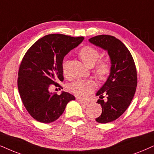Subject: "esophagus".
I'll list each match as a JSON object with an SVG mask.
<instances>
[{
    "mask_svg": "<svg viewBox=\"0 0 154 154\" xmlns=\"http://www.w3.org/2000/svg\"><path fill=\"white\" fill-rule=\"evenodd\" d=\"M77 102H79V103H80V104H85V105L87 104V102H85V101L81 100H79V99H77Z\"/></svg>",
    "mask_w": 154,
    "mask_h": 154,
    "instance_id": "34e87169",
    "label": "esophagus"
}]
</instances>
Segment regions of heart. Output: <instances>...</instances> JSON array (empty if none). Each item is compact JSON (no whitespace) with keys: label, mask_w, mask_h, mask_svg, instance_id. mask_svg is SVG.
<instances>
[{"label":"heart","mask_w":154,"mask_h":154,"mask_svg":"<svg viewBox=\"0 0 154 154\" xmlns=\"http://www.w3.org/2000/svg\"><path fill=\"white\" fill-rule=\"evenodd\" d=\"M79 56L87 67H92L95 65L100 57V52L91 46H85L79 50ZM111 71V67L108 62L103 60L98 64L96 67V73L100 79H106ZM63 72L64 75L67 74V63H63ZM95 84L91 80H77L72 83L69 87V90L76 96L80 98H86L94 90Z\"/></svg>","instance_id":"heart-1"}]
</instances>
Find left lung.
I'll return each mask as SVG.
<instances>
[{
	"mask_svg": "<svg viewBox=\"0 0 154 154\" xmlns=\"http://www.w3.org/2000/svg\"><path fill=\"white\" fill-rule=\"evenodd\" d=\"M89 42L108 52L111 71L107 79L97 92V103L102 108V114L96 119L99 123L106 124L118 119L129 107L137 86L135 64L129 50L115 37L101 35L89 39ZM107 100H103V94Z\"/></svg>",
	"mask_w": 154,
	"mask_h": 154,
	"instance_id": "obj_1",
	"label": "left lung"
}]
</instances>
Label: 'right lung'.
I'll use <instances>...</instances> for the list:
<instances>
[{"instance_id": "1", "label": "right lung", "mask_w": 154, "mask_h": 154, "mask_svg": "<svg viewBox=\"0 0 154 154\" xmlns=\"http://www.w3.org/2000/svg\"><path fill=\"white\" fill-rule=\"evenodd\" d=\"M83 37L50 34L39 39L25 53L17 79L19 94L25 109L35 119L51 123L63 114L67 103L75 97L63 91H50L52 85L63 82V63L68 52L79 45Z\"/></svg>"}]
</instances>
